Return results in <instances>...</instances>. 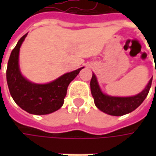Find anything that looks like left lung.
Instances as JSON below:
<instances>
[{
  "label": "left lung",
  "mask_w": 156,
  "mask_h": 156,
  "mask_svg": "<svg viewBox=\"0 0 156 156\" xmlns=\"http://www.w3.org/2000/svg\"><path fill=\"white\" fill-rule=\"evenodd\" d=\"M151 84H152V78L150 79L146 87L141 93L135 96H131V97L109 96L101 92L97 79L95 75L93 74L92 79L90 81V88L94 101V104L100 110L110 115L121 116L131 113L143 102V101L147 97V94L149 92Z\"/></svg>",
  "instance_id": "obj_1"
}]
</instances>
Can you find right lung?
<instances>
[{
    "label": "right lung",
    "instance_id": "obj_1",
    "mask_svg": "<svg viewBox=\"0 0 156 156\" xmlns=\"http://www.w3.org/2000/svg\"><path fill=\"white\" fill-rule=\"evenodd\" d=\"M27 34L19 40L9 57L7 68L9 92L15 103L23 110L33 115H48L61 108L69 83L83 68L67 73L47 84H35L27 81L19 69L20 48Z\"/></svg>",
    "mask_w": 156,
    "mask_h": 156
}]
</instances>
